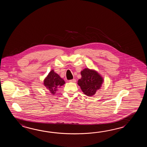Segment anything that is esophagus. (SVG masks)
Here are the masks:
<instances>
[{
	"label": "esophagus",
	"instance_id": "34e87169",
	"mask_svg": "<svg viewBox=\"0 0 147 147\" xmlns=\"http://www.w3.org/2000/svg\"><path fill=\"white\" fill-rule=\"evenodd\" d=\"M69 81L70 82H76V80L75 79H73L72 80H70Z\"/></svg>",
	"mask_w": 147,
	"mask_h": 147
}]
</instances>
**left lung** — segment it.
Wrapping results in <instances>:
<instances>
[{
	"label": "left lung",
	"instance_id": "8db88e82",
	"mask_svg": "<svg viewBox=\"0 0 147 147\" xmlns=\"http://www.w3.org/2000/svg\"><path fill=\"white\" fill-rule=\"evenodd\" d=\"M80 73L81 78L78 80L77 84L84 94L94 96L102 87L103 77L96 70L88 68L83 69Z\"/></svg>",
	"mask_w": 147,
	"mask_h": 147
}]
</instances>
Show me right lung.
I'll return each mask as SVG.
<instances>
[{"mask_svg": "<svg viewBox=\"0 0 147 147\" xmlns=\"http://www.w3.org/2000/svg\"><path fill=\"white\" fill-rule=\"evenodd\" d=\"M65 84V81L52 69L44 80V85L50 93L55 94L58 88Z\"/></svg>", "mask_w": 147, "mask_h": 147, "instance_id": "right-lung-1", "label": "right lung"}]
</instances>
